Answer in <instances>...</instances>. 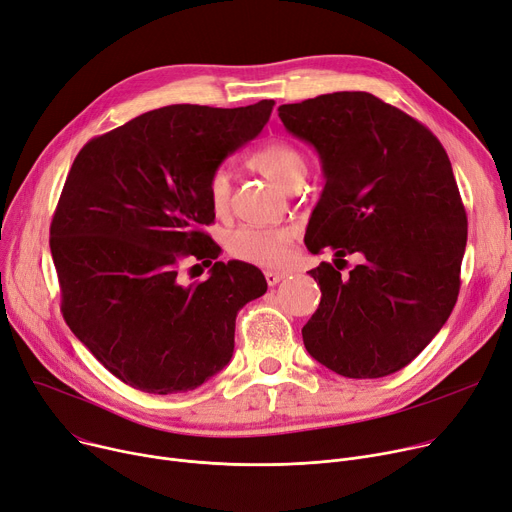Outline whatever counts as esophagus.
<instances>
[{
	"label": "esophagus",
	"mask_w": 512,
	"mask_h": 512,
	"mask_svg": "<svg viewBox=\"0 0 512 512\" xmlns=\"http://www.w3.org/2000/svg\"><path fill=\"white\" fill-rule=\"evenodd\" d=\"M264 279L270 287H275L277 283H281L285 279V273H279V270H266L264 273Z\"/></svg>",
	"instance_id": "34e87169"
}]
</instances>
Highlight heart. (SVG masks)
Returning <instances> with one entry per match:
<instances>
[{
	"mask_svg": "<svg viewBox=\"0 0 512 512\" xmlns=\"http://www.w3.org/2000/svg\"><path fill=\"white\" fill-rule=\"evenodd\" d=\"M252 165L273 179L285 190H291L297 182L306 179L308 161L299 148L287 142H273L264 146L252 157ZM229 171L217 169L208 179V204L215 213H223L229 204ZM291 229L287 227H239L227 239V250L237 260H244L258 266H279L289 256Z\"/></svg>",
	"mask_w": 512,
	"mask_h": 512,
	"instance_id": "b5f03b06",
	"label": "heart"
}]
</instances>
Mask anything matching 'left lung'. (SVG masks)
<instances>
[{"mask_svg": "<svg viewBox=\"0 0 512 512\" xmlns=\"http://www.w3.org/2000/svg\"><path fill=\"white\" fill-rule=\"evenodd\" d=\"M279 117L322 163L308 250L333 248L337 267L347 253L365 256L347 278L328 262L310 270L322 297L304 345L345 378L399 372L438 335L461 287L467 215L446 150L417 119L359 90L281 105Z\"/></svg>", "mask_w": 512, "mask_h": 512, "instance_id": "obj_1", "label": "left lung"}]
</instances>
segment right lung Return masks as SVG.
I'll return each mask as SVG.
<instances>
[{
	"label": "right lung",
	"mask_w": 512,
	"mask_h": 512,
	"mask_svg": "<svg viewBox=\"0 0 512 512\" xmlns=\"http://www.w3.org/2000/svg\"><path fill=\"white\" fill-rule=\"evenodd\" d=\"M275 101L219 109L169 105L82 146L51 221V256L72 333L142 393H188L233 355L235 316L266 293L260 270L215 262L202 284L178 262L221 248L208 179L266 126Z\"/></svg>",
	"instance_id": "right-lung-1"
}]
</instances>
